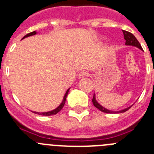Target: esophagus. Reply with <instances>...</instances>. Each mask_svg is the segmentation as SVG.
Here are the masks:
<instances>
[{
  "label": "esophagus",
  "instance_id": "1",
  "mask_svg": "<svg viewBox=\"0 0 154 154\" xmlns=\"http://www.w3.org/2000/svg\"><path fill=\"white\" fill-rule=\"evenodd\" d=\"M88 75H89V72H86V71H82V72H80L79 73V79L84 78L85 76H87Z\"/></svg>",
  "mask_w": 154,
  "mask_h": 154
}]
</instances>
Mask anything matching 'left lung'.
I'll return each mask as SVG.
<instances>
[{"label":"left lung","mask_w":154,"mask_h":154,"mask_svg":"<svg viewBox=\"0 0 154 154\" xmlns=\"http://www.w3.org/2000/svg\"><path fill=\"white\" fill-rule=\"evenodd\" d=\"M123 35H124V39L126 41V43L125 45H130V46H134V47H137L138 48H140V50H143L142 47H141L140 44V42L137 41V39L136 38V37L133 35L132 33L129 32V31H123ZM92 103H93L94 106L97 108L98 109H99L100 111L103 112H106V113H122V112H124L126 111H127L129 109H130V107L132 106H129L127 108L124 109H122V110H119V111H112V110H109V109H106L105 107H103V106L99 104V103L97 102L96 99V95L94 94L93 95V98H92Z\"/></svg>","instance_id":"8db88e82"}]
</instances>
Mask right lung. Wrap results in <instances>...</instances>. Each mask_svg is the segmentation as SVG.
I'll return each mask as SVG.
<instances>
[{
	"instance_id": "1",
	"label": "right lung",
	"mask_w": 154,
	"mask_h": 154,
	"mask_svg": "<svg viewBox=\"0 0 154 154\" xmlns=\"http://www.w3.org/2000/svg\"><path fill=\"white\" fill-rule=\"evenodd\" d=\"M37 32L36 31H33V32H31V33H28V35H26L25 36H24V38H23L22 39L25 38H27V37H29V36H32V35H36ZM69 89H70V88H69V89H68L67 91H66V92H65V96H64L63 97V100H62V103H61L59 106H58V107H57L56 109H55L51 110V111H48V112H34V111H31V112H33L35 114H38V115H42V116H52V115H55V114L58 113L59 111H61V109H62V108H63L64 105H65V100H66V97H67L68 96V93H69Z\"/></svg>"
}]
</instances>
